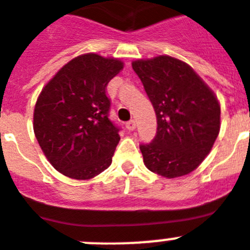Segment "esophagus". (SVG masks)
<instances>
[{"label":"esophagus","instance_id":"1","mask_svg":"<svg viewBox=\"0 0 250 250\" xmlns=\"http://www.w3.org/2000/svg\"><path fill=\"white\" fill-rule=\"evenodd\" d=\"M135 127H136L135 120L127 121V123H126V129L129 130V131H133V130H135Z\"/></svg>","mask_w":250,"mask_h":250}]
</instances>
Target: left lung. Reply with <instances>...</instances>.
<instances>
[{
    "mask_svg": "<svg viewBox=\"0 0 250 250\" xmlns=\"http://www.w3.org/2000/svg\"><path fill=\"white\" fill-rule=\"evenodd\" d=\"M157 115V134L140 144L144 164L166 178L191 173L210 153L220 130L214 92L185 62L161 55L133 62Z\"/></svg>",
    "mask_w": 250,
    "mask_h": 250,
    "instance_id": "1",
    "label": "left lung"
}]
</instances>
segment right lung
Instances as JSON below:
<instances>
[{"mask_svg":"<svg viewBox=\"0 0 250 250\" xmlns=\"http://www.w3.org/2000/svg\"><path fill=\"white\" fill-rule=\"evenodd\" d=\"M119 59L81 55L48 82L34 110V133L53 167L89 180L112 162L120 126L110 117L106 87L121 69Z\"/></svg>","mask_w":250,"mask_h":250,"instance_id":"obj_1","label":"right lung"}]
</instances>
